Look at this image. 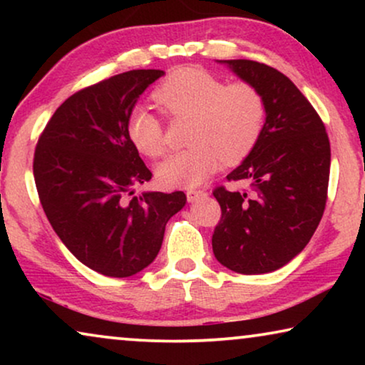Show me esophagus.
I'll list each match as a JSON object with an SVG mask.
<instances>
[{
	"mask_svg": "<svg viewBox=\"0 0 365 365\" xmlns=\"http://www.w3.org/2000/svg\"><path fill=\"white\" fill-rule=\"evenodd\" d=\"M186 196H187L189 202H197V201H201L202 197H206L207 192H204V191H187Z\"/></svg>",
	"mask_w": 365,
	"mask_h": 365,
	"instance_id": "obj_1",
	"label": "esophagus"
}]
</instances>
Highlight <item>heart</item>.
<instances>
[{"label": "heart", "instance_id": "b5f03b06", "mask_svg": "<svg viewBox=\"0 0 365 365\" xmlns=\"http://www.w3.org/2000/svg\"><path fill=\"white\" fill-rule=\"evenodd\" d=\"M154 99L178 118H191V148L159 164L164 186L196 187L226 164L242 161L261 136L266 108L261 93L246 81L226 84L201 68H179L154 91ZM128 136L144 156L156 159L166 151L163 123L146 106L128 118Z\"/></svg>", "mask_w": 365, "mask_h": 365}]
</instances>
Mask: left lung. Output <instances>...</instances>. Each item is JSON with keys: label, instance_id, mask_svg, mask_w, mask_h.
I'll return each instance as SVG.
<instances>
[{"label": "left lung", "instance_id": "8db88e82", "mask_svg": "<svg viewBox=\"0 0 365 365\" xmlns=\"http://www.w3.org/2000/svg\"><path fill=\"white\" fill-rule=\"evenodd\" d=\"M217 63L261 93L266 121L252 151L227 174L252 191L212 192L222 211L212 251L234 272H272L307 246L321 222L331 144L316 109L281 71L251 59Z\"/></svg>", "mask_w": 365, "mask_h": 365}]
</instances>
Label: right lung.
<instances>
[{
  "instance_id": "right-lung-1",
  "label": "right lung",
  "mask_w": 365,
  "mask_h": 365,
  "mask_svg": "<svg viewBox=\"0 0 365 365\" xmlns=\"http://www.w3.org/2000/svg\"><path fill=\"white\" fill-rule=\"evenodd\" d=\"M161 76V69H133L73 94L34 151V182L54 232L78 261L108 277L148 267L168 221L186 204L182 191L124 199L153 176L128 136V118Z\"/></svg>"
}]
</instances>
